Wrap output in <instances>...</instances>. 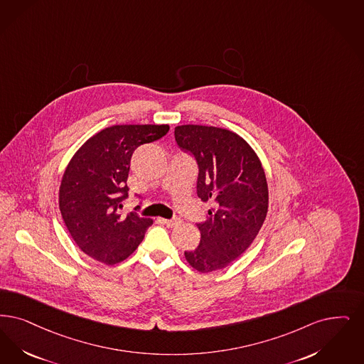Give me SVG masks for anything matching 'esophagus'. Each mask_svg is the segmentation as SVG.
Here are the masks:
<instances>
[{
  "label": "esophagus",
  "instance_id": "obj_1",
  "mask_svg": "<svg viewBox=\"0 0 364 364\" xmlns=\"http://www.w3.org/2000/svg\"><path fill=\"white\" fill-rule=\"evenodd\" d=\"M161 223H164V225H166L168 228H175L177 225H180L181 223V219L175 218V219H160Z\"/></svg>",
  "mask_w": 364,
  "mask_h": 364
}]
</instances>
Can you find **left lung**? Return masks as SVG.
Segmentation results:
<instances>
[{"instance_id":"8db88e82","label":"left lung","mask_w":364,"mask_h":364,"mask_svg":"<svg viewBox=\"0 0 364 364\" xmlns=\"http://www.w3.org/2000/svg\"><path fill=\"white\" fill-rule=\"evenodd\" d=\"M178 147L199 166L198 196L211 204L198 223L200 244L184 252L196 271L223 269L240 257L260 232L268 211V184L262 161L244 138L226 129L183 124L175 129Z\"/></svg>"}]
</instances>
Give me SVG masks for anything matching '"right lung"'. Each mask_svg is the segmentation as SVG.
Instances as JSON below:
<instances>
[{
	"label": "right lung",
	"mask_w": 364,
	"mask_h": 364,
	"mask_svg": "<svg viewBox=\"0 0 364 364\" xmlns=\"http://www.w3.org/2000/svg\"><path fill=\"white\" fill-rule=\"evenodd\" d=\"M168 124H117L81 146L62 176L59 210L74 242L96 262L126 260L151 226L150 218L119 210L127 198L131 156L162 138Z\"/></svg>",
	"instance_id": "right-lung-1"
}]
</instances>
